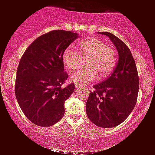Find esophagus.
<instances>
[{
	"instance_id": "esophagus-1",
	"label": "esophagus",
	"mask_w": 155,
	"mask_h": 155,
	"mask_svg": "<svg viewBox=\"0 0 155 155\" xmlns=\"http://www.w3.org/2000/svg\"><path fill=\"white\" fill-rule=\"evenodd\" d=\"M80 85H78V84H76V85H75V87H76V88H79V87H80Z\"/></svg>"
}]
</instances>
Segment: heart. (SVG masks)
Returning a JSON list of instances; mask_svg holds the SVG:
<instances>
[{"label":"heart","mask_w":155,"mask_h":155,"mask_svg":"<svg viewBox=\"0 0 155 155\" xmlns=\"http://www.w3.org/2000/svg\"><path fill=\"white\" fill-rule=\"evenodd\" d=\"M82 56H88L86 66L76 69L70 76L75 83L83 85L100 77L110 74L116 64V55L112 47L98 37H89L81 40L76 47ZM62 62L67 70L73 71L79 66V56L72 47H67L62 54Z\"/></svg>","instance_id":"obj_1"}]
</instances>
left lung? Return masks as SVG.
I'll return each instance as SVG.
<instances>
[{
  "instance_id": "8db88e82",
  "label": "left lung",
  "mask_w": 155,
  "mask_h": 155,
  "mask_svg": "<svg viewBox=\"0 0 155 155\" xmlns=\"http://www.w3.org/2000/svg\"><path fill=\"white\" fill-rule=\"evenodd\" d=\"M109 37L118 53V61L112 75L93 86L86 104V115L92 123L102 128H113L122 123L136 105L139 79L135 62L129 48L114 34Z\"/></svg>"
}]
</instances>
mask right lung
Returning a JSON list of instances; mask_svg holds the SVG:
<instances>
[{
  "label": "right lung",
  "instance_id": "1",
  "mask_svg": "<svg viewBox=\"0 0 155 155\" xmlns=\"http://www.w3.org/2000/svg\"><path fill=\"white\" fill-rule=\"evenodd\" d=\"M79 37L71 31L56 30L36 39L21 57L17 71L15 95L25 116L35 125L49 127L64 115V102L74 83L67 79L62 54Z\"/></svg>",
  "mask_w": 155,
  "mask_h": 155
}]
</instances>
